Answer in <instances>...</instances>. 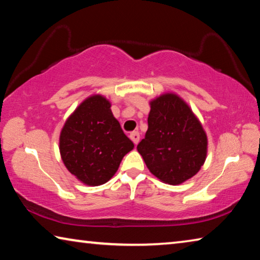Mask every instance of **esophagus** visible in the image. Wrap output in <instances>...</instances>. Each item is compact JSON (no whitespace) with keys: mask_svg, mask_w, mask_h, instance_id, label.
Returning <instances> with one entry per match:
<instances>
[{"mask_svg":"<svg viewBox=\"0 0 260 260\" xmlns=\"http://www.w3.org/2000/svg\"><path fill=\"white\" fill-rule=\"evenodd\" d=\"M129 138L132 141H133L134 144H138L140 141V133L139 132H132V133L129 134Z\"/></svg>","mask_w":260,"mask_h":260,"instance_id":"obj_1","label":"esophagus"}]
</instances>
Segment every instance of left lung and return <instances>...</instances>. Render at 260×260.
<instances>
[{
    "mask_svg": "<svg viewBox=\"0 0 260 260\" xmlns=\"http://www.w3.org/2000/svg\"><path fill=\"white\" fill-rule=\"evenodd\" d=\"M138 151L156 178L175 186L203 166L208 136L189 105L177 94L165 93L150 101L148 131Z\"/></svg>",
    "mask_w": 260,
    "mask_h": 260,
    "instance_id": "left-lung-1",
    "label": "left lung"
}]
</instances>
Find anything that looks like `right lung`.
Segmentation results:
<instances>
[{"label": "right lung", "instance_id": "1", "mask_svg": "<svg viewBox=\"0 0 260 260\" xmlns=\"http://www.w3.org/2000/svg\"><path fill=\"white\" fill-rule=\"evenodd\" d=\"M110 108L104 96L91 95L74 110L60 132L61 160L87 186L108 182L134 148Z\"/></svg>", "mask_w": 260, "mask_h": 260}]
</instances>
